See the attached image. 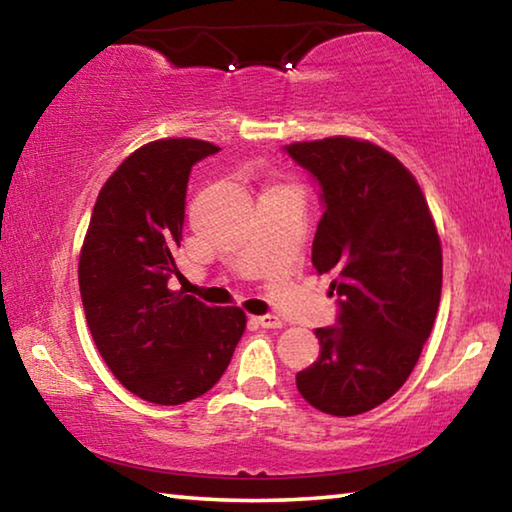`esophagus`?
<instances>
[{"label": "esophagus", "mask_w": 512, "mask_h": 512, "mask_svg": "<svg viewBox=\"0 0 512 512\" xmlns=\"http://www.w3.org/2000/svg\"><path fill=\"white\" fill-rule=\"evenodd\" d=\"M255 324L262 326V329H282V322L276 315H259L255 317Z\"/></svg>", "instance_id": "esophagus-1"}]
</instances>
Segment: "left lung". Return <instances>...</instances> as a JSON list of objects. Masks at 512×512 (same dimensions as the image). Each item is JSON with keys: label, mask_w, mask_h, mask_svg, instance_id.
Masks as SVG:
<instances>
[{"label": "left lung", "mask_w": 512, "mask_h": 512, "mask_svg": "<svg viewBox=\"0 0 512 512\" xmlns=\"http://www.w3.org/2000/svg\"><path fill=\"white\" fill-rule=\"evenodd\" d=\"M285 151L322 190L312 266L333 273L340 305L338 324L315 331L322 352L296 388L324 414H365L407 381L430 338L441 299L437 227L414 174L377 144L338 135Z\"/></svg>", "instance_id": "8db88e82"}]
</instances>
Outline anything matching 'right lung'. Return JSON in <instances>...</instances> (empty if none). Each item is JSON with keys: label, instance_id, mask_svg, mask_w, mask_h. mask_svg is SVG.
Returning a JSON list of instances; mask_svg holds the SVG:
<instances>
[{"label": "right lung", "instance_id": "add662e5", "mask_svg": "<svg viewBox=\"0 0 512 512\" xmlns=\"http://www.w3.org/2000/svg\"><path fill=\"white\" fill-rule=\"evenodd\" d=\"M218 147L193 137L133 151L98 193L78 278L87 326L112 375L137 398L183 404L216 386L246 331L241 308L172 292L186 188Z\"/></svg>", "mask_w": 512, "mask_h": 512}]
</instances>
